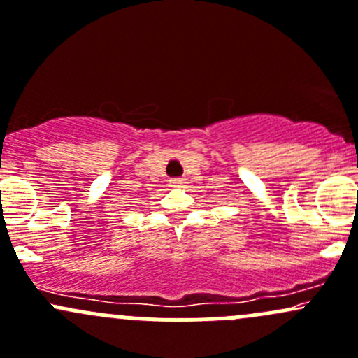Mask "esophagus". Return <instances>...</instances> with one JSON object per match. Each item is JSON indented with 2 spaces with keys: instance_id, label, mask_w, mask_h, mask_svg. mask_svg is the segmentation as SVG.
<instances>
[{
  "instance_id": "34e87169",
  "label": "esophagus",
  "mask_w": 358,
  "mask_h": 358,
  "mask_svg": "<svg viewBox=\"0 0 358 358\" xmlns=\"http://www.w3.org/2000/svg\"><path fill=\"white\" fill-rule=\"evenodd\" d=\"M184 184H186V179H182V178H174V179H171V186H172V187H182Z\"/></svg>"
}]
</instances>
